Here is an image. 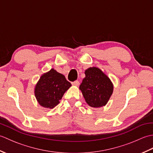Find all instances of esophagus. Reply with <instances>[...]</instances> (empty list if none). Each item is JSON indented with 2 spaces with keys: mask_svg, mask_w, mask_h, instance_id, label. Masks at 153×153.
I'll return each instance as SVG.
<instances>
[{
  "mask_svg": "<svg viewBox=\"0 0 153 153\" xmlns=\"http://www.w3.org/2000/svg\"><path fill=\"white\" fill-rule=\"evenodd\" d=\"M71 84H72L73 85H75V86H78L79 85V82H78V81H75V82L71 83Z\"/></svg>",
  "mask_w": 153,
  "mask_h": 153,
  "instance_id": "1",
  "label": "esophagus"
}]
</instances>
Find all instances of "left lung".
I'll use <instances>...</instances> for the list:
<instances>
[{"label": "left lung", "mask_w": 153, "mask_h": 153, "mask_svg": "<svg viewBox=\"0 0 153 153\" xmlns=\"http://www.w3.org/2000/svg\"><path fill=\"white\" fill-rule=\"evenodd\" d=\"M85 77L79 89L87 105L93 108L105 106L112 95L114 85L108 76L97 67L85 71Z\"/></svg>", "instance_id": "8db88e82"}]
</instances>
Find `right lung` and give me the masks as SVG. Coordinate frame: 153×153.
I'll return each instance as SVG.
<instances>
[{
    "label": "right lung",
    "mask_w": 153,
    "mask_h": 153,
    "mask_svg": "<svg viewBox=\"0 0 153 153\" xmlns=\"http://www.w3.org/2000/svg\"><path fill=\"white\" fill-rule=\"evenodd\" d=\"M71 86L64 75L52 68L42 75L35 85V98L41 106L52 109L59 104L64 94Z\"/></svg>",
    "instance_id": "right-lung-1"
}]
</instances>
